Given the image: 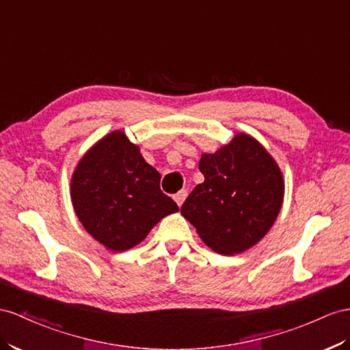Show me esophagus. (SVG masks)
Wrapping results in <instances>:
<instances>
[{
	"instance_id": "34e87169",
	"label": "esophagus",
	"mask_w": 350,
	"mask_h": 350,
	"mask_svg": "<svg viewBox=\"0 0 350 350\" xmlns=\"http://www.w3.org/2000/svg\"><path fill=\"white\" fill-rule=\"evenodd\" d=\"M186 196H187V191H186V189L178 191V192L174 195V201L177 202L178 207H182L183 202H185V200H186Z\"/></svg>"
}]
</instances>
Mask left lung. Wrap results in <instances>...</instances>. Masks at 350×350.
Returning <instances> with one entry per match:
<instances>
[{
  "label": "left lung",
  "mask_w": 350,
  "mask_h": 350,
  "mask_svg": "<svg viewBox=\"0 0 350 350\" xmlns=\"http://www.w3.org/2000/svg\"><path fill=\"white\" fill-rule=\"evenodd\" d=\"M204 182L182 205V216L213 252L234 256L254 247L284 202V177L273 157L247 133L202 154Z\"/></svg>",
  "instance_id": "8db88e82"
}]
</instances>
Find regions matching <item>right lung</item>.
I'll return each mask as SVG.
<instances>
[{"label": "right lung", "instance_id": "1", "mask_svg": "<svg viewBox=\"0 0 350 350\" xmlns=\"http://www.w3.org/2000/svg\"><path fill=\"white\" fill-rule=\"evenodd\" d=\"M161 174L122 130L107 133L78 161L70 201L78 220L111 252L140 244L157 223L178 211L159 189Z\"/></svg>", "mask_w": 350, "mask_h": 350}]
</instances>
